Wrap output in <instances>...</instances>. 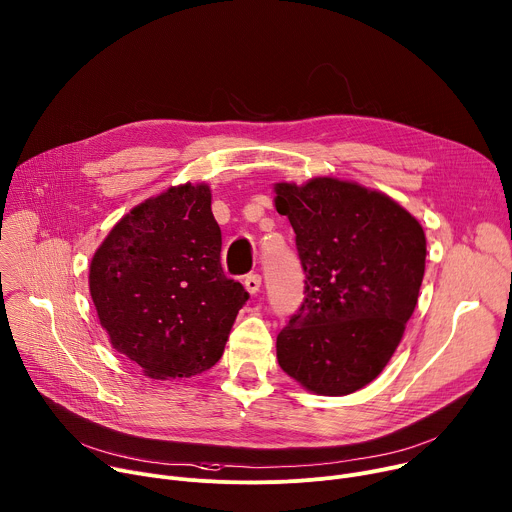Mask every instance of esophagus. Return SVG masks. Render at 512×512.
I'll list each match as a JSON object with an SVG mask.
<instances>
[{"mask_svg":"<svg viewBox=\"0 0 512 512\" xmlns=\"http://www.w3.org/2000/svg\"><path fill=\"white\" fill-rule=\"evenodd\" d=\"M243 284H245V290H247L249 294H257L259 288H261V275H259V273H251V275L245 277Z\"/></svg>","mask_w":512,"mask_h":512,"instance_id":"34e87169","label":"esophagus"}]
</instances>
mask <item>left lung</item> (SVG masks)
Masks as SVG:
<instances>
[{"label":"left lung","mask_w":512,"mask_h":512,"mask_svg":"<svg viewBox=\"0 0 512 512\" xmlns=\"http://www.w3.org/2000/svg\"><path fill=\"white\" fill-rule=\"evenodd\" d=\"M306 273L304 300L277 335L280 367L324 396L376 380L394 355L425 275L423 226L392 198L316 177L277 183Z\"/></svg>","instance_id":"left-lung-1"}]
</instances>
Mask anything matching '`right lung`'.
Returning <instances> with one entry per match:
<instances>
[{
	"label": "right lung",
	"mask_w": 512,
	"mask_h": 512,
	"mask_svg": "<svg viewBox=\"0 0 512 512\" xmlns=\"http://www.w3.org/2000/svg\"><path fill=\"white\" fill-rule=\"evenodd\" d=\"M208 185L132 208L96 251L89 292L112 347L155 380L190 378L224 351L249 292L224 275Z\"/></svg>",
	"instance_id": "1"
}]
</instances>
